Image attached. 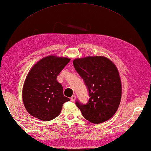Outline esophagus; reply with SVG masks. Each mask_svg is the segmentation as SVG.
<instances>
[{
  "label": "esophagus",
  "instance_id": "1",
  "mask_svg": "<svg viewBox=\"0 0 151 151\" xmlns=\"http://www.w3.org/2000/svg\"><path fill=\"white\" fill-rule=\"evenodd\" d=\"M76 96H75V95H73V96H71V98H70L71 101H75V100H76Z\"/></svg>",
  "mask_w": 151,
  "mask_h": 151
}]
</instances>
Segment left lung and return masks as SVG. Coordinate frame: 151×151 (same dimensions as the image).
Here are the masks:
<instances>
[{
	"label": "left lung",
	"instance_id": "1",
	"mask_svg": "<svg viewBox=\"0 0 151 151\" xmlns=\"http://www.w3.org/2000/svg\"><path fill=\"white\" fill-rule=\"evenodd\" d=\"M73 63L90 97L86 105L76 103L84 118L95 124L110 119L119 106L122 93L120 76L114 63L100 55L76 58Z\"/></svg>",
	"mask_w": 151,
	"mask_h": 151
}]
</instances>
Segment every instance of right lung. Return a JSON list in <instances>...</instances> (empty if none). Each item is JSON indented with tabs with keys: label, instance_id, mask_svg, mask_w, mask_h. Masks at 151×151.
<instances>
[{
	"label": "right lung",
	"instance_id": "1",
	"mask_svg": "<svg viewBox=\"0 0 151 151\" xmlns=\"http://www.w3.org/2000/svg\"><path fill=\"white\" fill-rule=\"evenodd\" d=\"M70 59L50 55L39 60L29 71L22 88V99L29 114L48 121L57 117L63 104L70 99L63 96L58 74Z\"/></svg>",
	"mask_w": 151,
	"mask_h": 151
}]
</instances>
